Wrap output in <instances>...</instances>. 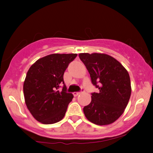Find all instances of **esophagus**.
Wrapping results in <instances>:
<instances>
[{
    "label": "esophagus",
    "mask_w": 153,
    "mask_h": 153,
    "mask_svg": "<svg viewBox=\"0 0 153 153\" xmlns=\"http://www.w3.org/2000/svg\"><path fill=\"white\" fill-rule=\"evenodd\" d=\"M82 91H83V90L82 89ZM80 92H74V93H73V95H74V96H78V95L80 94Z\"/></svg>",
    "instance_id": "obj_1"
}]
</instances>
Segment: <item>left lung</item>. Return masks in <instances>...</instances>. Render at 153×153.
Wrapping results in <instances>:
<instances>
[{
	"label": "left lung",
	"mask_w": 153,
	"mask_h": 153,
	"mask_svg": "<svg viewBox=\"0 0 153 153\" xmlns=\"http://www.w3.org/2000/svg\"><path fill=\"white\" fill-rule=\"evenodd\" d=\"M91 82L99 93H91V102L84 106L88 120L97 125L114 122L122 114L131 96V82L127 70L106 54L80 53Z\"/></svg>",
	"instance_id": "1"
}]
</instances>
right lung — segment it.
I'll return each instance as SVG.
<instances>
[{
	"mask_svg": "<svg viewBox=\"0 0 153 153\" xmlns=\"http://www.w3.org/2000/svg\"><path fill=\"white\" fill-rule=\"evenodd\" d=\"M76 57L77 54H52L38 59L28 71L24 82V99L38 122L54 124L64 117L73 95L67 92L63 75Z\"/></svg>",
	"mask_w": 153,
	"mask_h": 153,
	"instance_id": "obj_1",
	"label": "right lung"
}]
</instances>
